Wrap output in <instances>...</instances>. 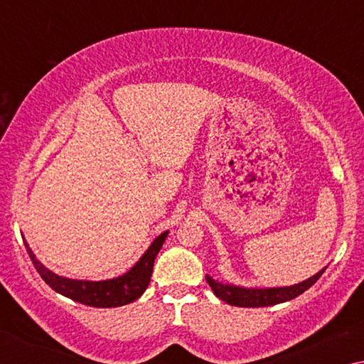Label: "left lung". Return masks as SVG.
I'll return each mask as SVG.
<instances>
[{
    "mask_svg": "<svg viewBox=\"0 0 364 364\" xmlns=\"http://www.w3.org/2000/svg\"><path fill=\"white\" fill-rule=\"evenodd\" d=\"M324 269L319 271L310 279L299 284H294L291 287H271V289H244L231 284H223V282L215 281L210 276H205L208 286L212 287L213 294L218 299L225 300L226 304L234 306H245V308H257V306H269L276 304H282V301L292 300L304 294L306 289H310L315 282L321 278Z\"/></svg>",
    "mask_w": 364,
    "mask_h": 364,
    "instance_id": "left-lung-1",
    "label": "left lung"
}]
</instances>
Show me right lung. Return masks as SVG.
Wrapping results in <instances>:
<instances>
[{
    "label": "right lung",
    "mask_w": 364,
    "mask_h": 364,
    "mask_svg": "<svg viewBox=\"0 0 364 364\" xmlns=\"http://www.w3.org/2000/svg\"><path fill=\"white\" fill-rule=\"evenodd\" d=\"M168 231H165L160 234L159 237L154 239L151 247L146 250V254L139 258V262L134 264L128 273L107 281H77L54 274L53 271H49L36 260L33 252L28 247V244H26V249L28 252V257L30 260H32L35 269L38 271L41 279L45 281L53 291H56L59 294H63L64 297H69L78 301V304L88 306L114 308L132 304V301L143 295V292L151 282L154 260H156L159 250L162 249Z\"/></svg>",
    "instance_id": "right-lung-1"
}]
</instances>
